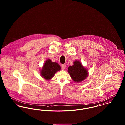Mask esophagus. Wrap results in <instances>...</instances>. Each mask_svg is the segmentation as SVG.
<instances>
[{
    "label": "esophagus",
    "mask_w": 125,
    "mask_h": 125,
    "mask_svg": "<svg viewBox=\"0 0 125 125\" xmlns=\"http://www.w3.org/2000/svg\"><path fill=\"white\" fill-rule=\"evenodd\" d=\"M65 67H66V65H61V68L63 70H64L65 69Z\"/></svg>",
    "instance_id": "1"
}]
</instances>
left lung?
<instances>
[{"instance_id":"left-lung-1","label":"left lung","mask_w":125,"mask_h":125,"mask_svg":"<svg viewBox=\"0 0 125 125\" xmlns=\"http://www.w3.org/2000/svg\"><path fill=\"white\" fill-rule=\"evenodd\" d=\"M68 73L72 79L75 82L79 83L85 80L89 75L88 69L82 64L79 60H75L73 65L68 68Z\"/></svg>"}]
</instances>
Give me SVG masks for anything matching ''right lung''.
Instances as JSON below:
<instances>
[{
  "label": "right lung",
  "instance_id": "right-lung-1",
  "mask_svg": "<svg viewBox=\"0 0 125 125\" xmlns=\"http://www.w3.org/2000/svg\"><path fill=\"white\" fill-rule=\"evenodd\" d=\"M61 67L56 62H53L50 59L46 60L40 70V75L43 79L50 81L53 78L57 72L60 71Z\"/></svg>",
  "mask_w": 125,
  "mask_h": 125
}]
</instances>
